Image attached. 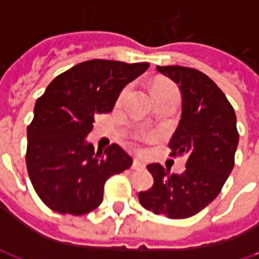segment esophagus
<instances>
[{"instance_id":"34e87169","label":"esophagus","mask_w":259,"mask_h":259,"mask_svg":"<svg viewBox=\"0 0 259 259\" xmlns=\"http://www.w3.org/2000/svg\"><path fill=\"white\" fill-rule=\"evenodd\" d=\"M132 168L136 169V170H141V169L146 168V163L141 162L140 159H135V161H133V165H132Z\"/></svg>"}]
</instances>
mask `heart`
Here are the masks:
<instances>
[{"label": "heart", "mask_w": 259, "mask_h": 259, "mask_svg": "<svg viewBox=\"0 0 259 259\" xmlns=\"http://www.w3.org/2000/svg\"><path fill=\"white\" fill-rule=\"evenodd\" d=\"M124 93H126V89L122 93V96H123ZM152 93H154V97L159 96V94H179V91L176 89V85L174 83H170V81H166V80H155L154 83H152Z\"/></svg>", "instance_id": "b5f03b06"}]
</instances>
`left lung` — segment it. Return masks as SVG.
I'll use <instances>...</instances> for the list:
<instances>
[{
	"instance_id": "obj_1",
	"label": "left lung",
	"mask_w": 259,
	"mask_h": 259,
	"mask_svg": "<svg viewBox=\"0 0 259 259\" xmlns=\"http://www.w3.org/2000/svg\"><path fill=\"white\" fill-rule=\"evenodd\" d=\"M182 90V119L169 141L170 157H186L183 174H169L159 163L147 169L154 178L139 201L155 215L185 219L215 200L234 166L239 144L236 113L223 91L200 70L157 66Z\"/></svg>"
}]
</instances>
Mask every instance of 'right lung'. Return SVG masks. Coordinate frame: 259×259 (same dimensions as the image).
Masks as SVG:
<instances>
[{"label":"right lung","instance_id":"add662e5","mask_svg":"<svg viewBox=\"0 0 259 259\" xmlns=\"http://www.w3.org/2000/svg\"><path fill=\"white\" fill-rule=\"evenodd\" d=\"M148 66L85 61L58 74L37 98L27 126L26 166L50 209L74 217L89 213L102 202L108 178L132 166V157L118 144L94 152L84 139L97 113L111 112L122 89Z\"/></svg>","mask_w":259,"mask_h":259}]
</instances>
